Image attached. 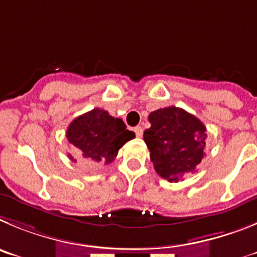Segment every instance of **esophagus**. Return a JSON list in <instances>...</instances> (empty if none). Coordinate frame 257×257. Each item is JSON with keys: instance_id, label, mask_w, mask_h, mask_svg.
<instances>
[{"instance_id": "esophagus-1", "label": "esophagus", "mask_w": 257, "mask_h": 257, "mask_svg": "<svg viewBox=\"0 0 257 257\" xmlns=\"http://www.w3.org/2000/svg\"><path fill=\"white\" fill-rule=\"evenodd\" d=\"M134 133H136V136H137V137H142V134H143V128L142 126H136V128H134Z\"/></svg>"}]
</instances>
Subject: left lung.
<instances>
[{
    "label": "left lung",
    "mask_w": 257,
    "mask_h": 257,
    "mask_svg": "<svg viewBox=\"0 0 257 257\" xmlns=\"http://www.w3.org/2000/svg\"><path fill=\"white\" fill-rule=\"evenodd\" d=\"M151 126L143 133L156 173L178 182L193 173L205 156L206 126L195 115L175 106L159 108L149 115Z\"/></svg>",
    "instance_id": "1"
}]
</instances>
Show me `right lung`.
I'll return each instance as SVG.
<instances>
[{"label":"right lung","instance_id":"right-lung-1","mask_svg":"<svg viewBox=\"0 0 257 257\" xmlns=\"http://www.w3.org/2000/svg\"><path fill=\"white\" fill-rule=\"evenodd\" d=\"M66 137L78 150L83 161L110 164L124 143L136 136L126 129L120 117L111 116L106 110L96 107L75 117L68 126ZM69 157L75 161L71 155Z\"/></svg>","mask_w":257,"mask_h":257}]
</instances>
